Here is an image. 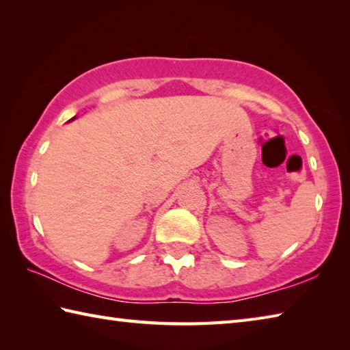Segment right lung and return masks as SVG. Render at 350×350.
I'll return each mask as SVG.
<instances>
[{"label": "right lung", "mask_w": 350, "mask_h": 350, "mask_svg": "<svg viewBox=\"0 0 350 350\" xmlns=\"http://www.w3.org/2000/svg\"><path fill=\"white\" fill-rule=\"evenodd\" d=\"M73 118H75V117H73Z\"/></svg>", "instance_id": "add662e5"}]
</instances>
